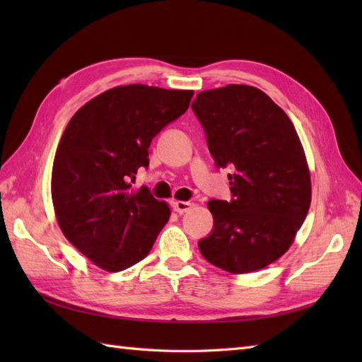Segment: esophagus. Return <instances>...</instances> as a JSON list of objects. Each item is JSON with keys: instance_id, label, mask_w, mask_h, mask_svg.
I'll return each mask as SVG.
<instances>
[{"instance_id": "1", "label": "esophagus", "mask_w": 362, "mask_h": 362, "mask_svg": "<svg viewBox=\"0 0 362 362\" xmlns=\"http://www.w3.org/2000/svg\"><path fill=\"white\" fill-rule=\"evenodd\" d=\"M193 205L194 204L185 202V201H174L173 202V209H174V211H177L179 214H183V213H188Z\"/></svg>"}]
</instances>
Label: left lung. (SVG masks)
Wrapping results in <instances>:
<instances>
[{"label": "left lung", "mask_w": 362, "mask_h": 362, "mask_svg": "<svg viewBox=\"0 0 362 362\" xmlns=\"http://www.w3.org/2000/svg\"><path fill=\"white\" fill-rule=\"evenodd\" d=\"M233 199L210 201L214 226L202 257L230 274L279 259L294 243L311 204V175L297 130L264 91L243 83L201 91L191 104Z\"/></svg>", "instance_id": "left-lung-1"}]
</instances>
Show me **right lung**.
Wrapping results in <instances>:
<instances>
[{"mask_svg": "<svg viewBox=\"0 0 362 362\" xmlns=\"http://www.w3.org/2000/svg\"><path fill=\"white\" fill-rule=\"evenodd\" d=\"M194 91L130 83L104 91L73 115L51 175L65 238L95 266L124 271L141 261L171 216L169 205L130 180L149 165L152 138L187 112Z\"/></svg>", "mask_w": 362, "mask_h": 362, "instance_id": "1", "label": "right lung"}]
</instances>
